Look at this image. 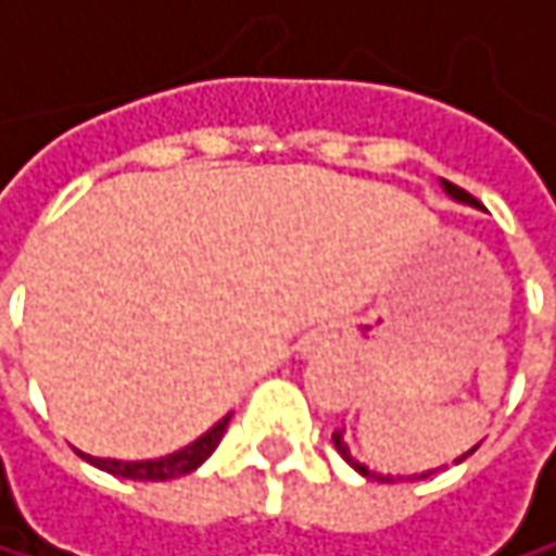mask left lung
<instances>
[{
	"label": "left lung",
	"mask_w": 556,
	"mask_h": 556,
	"mask_svg": "<svg viewBox=\"0 0 556 556\" xmlns=\"http://www.w3.org/2000/svg\"><path fill=\"white\" fill-rule=\"evenodd\" d=\"M441 186H444V192H447L451 199L477 205V202H473V199H470V195H467L464 189H457V186H451V182H444V179H441ZM331 441H334L338 454H341V457H344V460H348V464H351V467H354V470H357L361 477H370V480H380V483H392V477H377L374 470H367V467H364V464H361V460H357V457L351 454V447H348V441H344V431H334V434H331ZM473 451H477V447H473ZM473 451H467V454H473ZM467 454H464V457H467ZM464 457H460V460H464ZM421 477H431V470H428V473H421Z\"/></svg>",
	"instance_id": "left-lung-1"
}]
</instances>
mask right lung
<instances>
[{"label":"right lung","instance_id":"add662e5","mask_svg":"<svg viewBox=\"0 0 556 556\" xmlns=\"http://www.w3.org/2000/svg\"><path fill=\"white\" fill-rule=\"evenodd\" d=\"M228 418L231 415H225L218 425H212L202 438H195L182 451H173V454L157 457V460H109V457H89V454H83V460H89L92 467H99L112 477H125V480H176V477L192 473L195 467H202L212 457V451L225 438Z\"/></svg>","mask_w":556,"mask_h":556}]
</instances>
